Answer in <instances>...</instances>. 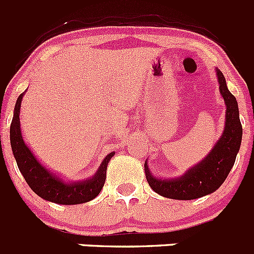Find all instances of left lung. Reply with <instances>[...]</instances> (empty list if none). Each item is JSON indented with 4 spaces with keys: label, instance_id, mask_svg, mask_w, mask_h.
<instances>
[{
    "label": "left lung",
    "instance_id": "8db88e82",
    "mask_svg": "<svg viewBox=\"0 0 254 254\" xmlns=\"http://www.w3.org/2000/svg\"><path fill=\"white\" fill-rule=\"evenodd\" d=\"M220 94L225 102L224 131L211 151L202 160L178 178H158L145 161V174L149 186L158 194L172 199H196L210 194L223 185L235 163L241 149L242 123L235 96L229 91L225 77L219 68L215 69Z\"/></svg>",
    "mask_w": 254,
    "mask_h": 254
}]
</instances>
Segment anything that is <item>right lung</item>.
Returning <instances> with one entry per match:
<instances>
[{
    "instance_id": "obj_1",
    "label": "right lung",
    "mask_w": 254,
    "mask_h": 254,
    "mask_svg": "<svg viewBox=\"0 0 254 254\" xmlns=\"http://www.w3.org/2000/svg\"><path fill=\"white\" fill-rule=\"evenodd\" d=\"M24 94L25 93L20 94L13 109L12 122L10 126V142L17 167L29 187L46 201L60 205H78L95 198L104 186L108 163L111 161L114 152L108 154L103 159L99 169L91 178L69 182L56 176L38 160L22 137L20 128V107Z\"/></svg>"
}]
</instances>
